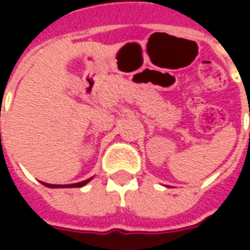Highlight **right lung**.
Wrapping results in <instances>:
<instances>
[{
	"mask_svg": "<svg viewBox=\"0 0 250 250\" xmlns=\"http://www.w3.org/2000/svg\"><path fill=\"white\" fill-rule=\"evenodd\" d=\"M93 177L89 178V179H86V181H82V182H78V184H69V185H53V184H45V182H42L44 187L47 188H82L84 187L87 182H90Z\"/></svg>",
	"mask_w": 250,
	"mask_h": 250,
	"instance_id": "1",
	"label": "right lung"
}]
</instances>
